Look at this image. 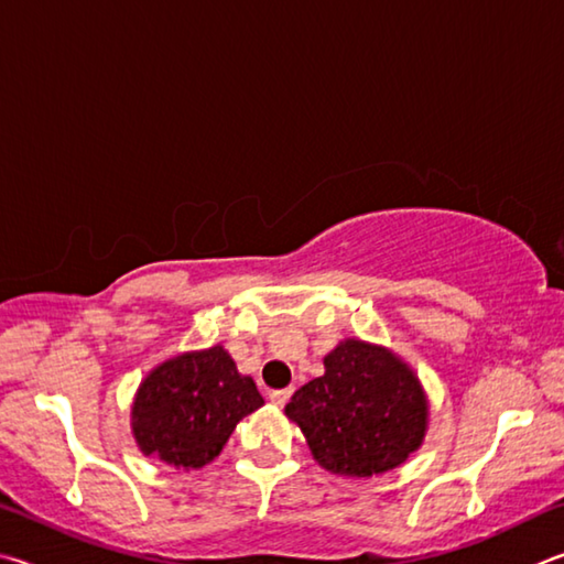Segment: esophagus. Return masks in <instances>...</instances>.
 <instances>
[{
    "instance_id": "obj_1",
    "label": "esophagus",
    "mask_w": 564,
    "mask_h": 564,
    "mask_svg": "<svg viewBox=\"0 0 564 564\" xmlns=\"http://www.w3.org/2000/svg\"><path fill=\"white\" fill-rule=\"evenodd\" d=\"M292 397V389H276V391H270V401L274 403V406H284V403L290 401Z\"/></svg>"
}]
</instances>
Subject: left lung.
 I'll return each instance as SVG.
<instances>
[{
	"label": "left lung",
	"mask_w": 564,
	"mask_h": 564,
	"mask_svg": "<svg viewBox=\"0 0 564 564\" xmlns=\"http://www.w3.org/2000/svg\"><path fill=\"white\" fill-rule=\"evenodd\" d=\"M284 413L322 468L371 478L423 446L431 406L419 373L397 351L349 337L324 357L322 377L294 391Z\"/></svg>",
	"instance_id": "obj_1"
}]
</instances>
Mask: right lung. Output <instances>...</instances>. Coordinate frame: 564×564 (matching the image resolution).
<instances>
[{"label":"right lung","instance_id":"obj_1","mask_svg":"<svg viewBox=\"0 0 564 564\" xmlns=\"http://www.w3.org/2000/svg\"><path fill=\"white\" fill-rule=\"evenodd\" d=\"M260 406L252 377L215 344L175 354L145 373L131 403V433L143 456L197 470L220 456L237 423Z\"/></svg>","mask_w":564,"mask_h":564}]
</instances>
